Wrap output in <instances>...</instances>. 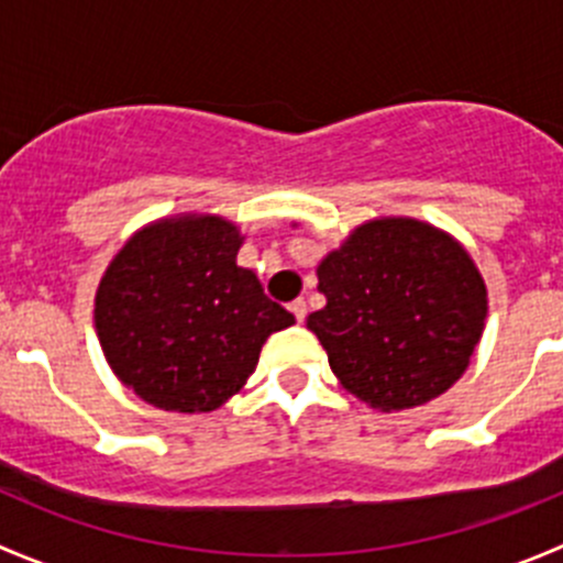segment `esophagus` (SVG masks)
Instances as JSON below:
<instances>
[{"label":"esophagus","mask_w":563,"mask_h":563,"mask_svg":"<svg viewBox=\"0 0 563 563\" xmlns=\"http://www.w3.org/2000/svg\"><path fill=\"white\" fill-rule=\"evenodd\" d=\"M288 310H291L297 321H305V316H308V305H305V299H294V302L288 305Z\"/></svg>","instance_id":"34e87169"}]
</instances>
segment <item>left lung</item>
<instances>
[{"label": "left lung", "mask_w": 563, "mask_h": 563, "mask_svg": "<svg viewBox=\"0 0 563 563\" xmlns=\"http://www.w3.org/2000/svg\"><path fill=\"white\" fill-rule=\"evenodd\" d=\"M327 308L308 316L345 389L382 411L422 406L463 376L487 291L452 236L406 218L360 225L318 266Z\"/></svg>", "instance_id": "left-lung-1"}]
</instances>
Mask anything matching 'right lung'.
I'll use <instances>...</instances> for the list:
<instances>
[{
    "instance_id": "obj_1",
    "label": "right lung",
    "mask_w": 563,
    "mask_h": 563,
    "mask_svg": "<svg viewBox=\"0 0 563 563\" xmlns=\"http://www.w3.org/2000/svg\"><path fill=\"white\" fill-rule=\"evenodd\" d=\"M240 245L231 223L190 214L146 225L111 261L95 323L108 365L141 400L214 411L245 387L266 338L294 323L236 266Z\"/></svg>"
}]
</instances>
